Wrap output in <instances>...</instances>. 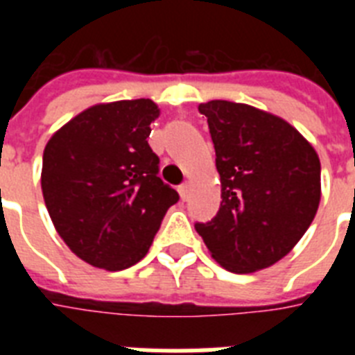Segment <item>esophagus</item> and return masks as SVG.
Instances as JSON below:
<instances>
[{
    "mask_svg": "<svg viewBox=\"0 0 355 355\" xmlns=\"http://www.w3.org/2000/svg\"><path fill=\"white\" fill-rule=\"evenodd\" d=\"M178 195H180V199L188 200L189 197V186L188 184H182V186H178Z\"/></svg>",
    "mask_w": 355,
    "mask_h": 355,
    "instance_id": "34e87169",
    "label": "esophagus"
}]
</instances>
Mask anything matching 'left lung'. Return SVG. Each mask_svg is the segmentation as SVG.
<instances>
[{"instance_id": "left-lung-1", "label": "left lung", "mask_w": 355, "mask_h": 355, "mask_svg": "<svg viewBox=\"0 0 355 355\" xmlns=\"http://www.w3.org/2000/svg\"><path fill=\"white\" fill-rule=\"evenodd\" d=\"M208 118L221 206L197 223L208 252L230 272L267 269L291 252L320 202V160L313 145L280 116L245 103H200Z\"/></svg>"}]
</instances>
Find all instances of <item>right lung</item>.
<instances>
[{
	"mask_svg": "<svg viewBox=\"0 0 355 355\" xmlns=\"http://www.w3.org/2000/svg\"><path fill=\"white\" fill-rule=\"evenodd\" d=\"M160 108L150 99L97 103L58 128L42 162L55 230L83 261L105 270L138 263L178 193L160 180L147 144Z\"/></svg>",
	"mask_w": 355,
	"mask_h": 355,
	"instance_id": "1",
	"label": "right lung"
}]
</instances>
